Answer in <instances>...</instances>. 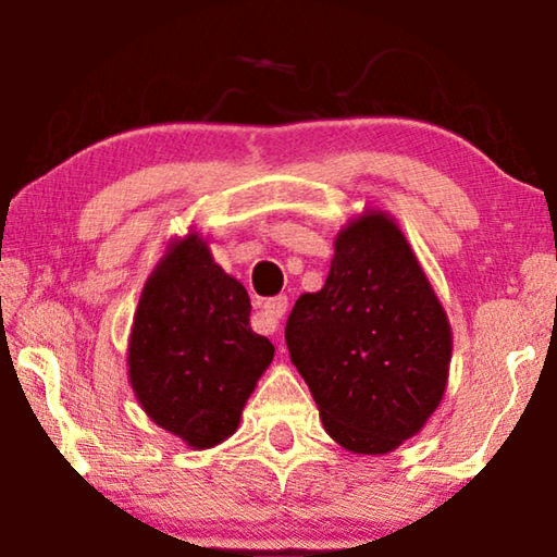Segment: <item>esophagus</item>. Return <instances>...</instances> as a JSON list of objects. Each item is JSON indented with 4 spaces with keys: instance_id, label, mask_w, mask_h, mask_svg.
<instances>
[{
    "instance_id": "34e87169",
    "label": "esophagus",
    "mask_w": 557,
    "mask_h": 557,
    "mask_svg": "<svg viewBox=\"0 0 557 557\" xmlns=\"http://www.w3.org/2000/svg\"><path fill=\"white\" fill-rule=\"evenodd\" d=\"M287 312V297H272L262 307V314L258 319V326L262 334H275L280 329V319Z\"/></svg>"
}]
</instances>
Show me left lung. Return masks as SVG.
Listing matches in <instances>:
<instances>
[{"mask_svg":"<svg viewBox=\"0 0 557 557\" xmlns=\"http://www.w3.org/2000/svg\"><path fill=\"white\" fill-rule=\"evenodd\" d=\"M285 342L324 430L354 455H385L418 435L447 388V314L383 211L336 235L324 287L297 299Z\"/></svg>","mask_w":557,"mask_h":557,"instance_id":"left-lung-1","label":"left lung"}]
</instances>
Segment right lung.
Returning <instances> with one entry per match:
<instances>
[{
    "label": "right lung",
    "mask_w": 557,
    "mask_h": 557,
    "mask_svg": "<svg viewBox=\"0 0 557 557\" xmlns=\"http://www.w3.org/2000/svg\"><path fill=\"white\" fill-rule=\"evenodd\" d=\"M250 297L199 233L174 240L145 282L129 334V383L159 428L209 449L238 430L275 356L250 329Z\"/></svg>",
    "instance_id": "right-lung-1"
}]
</instances>
